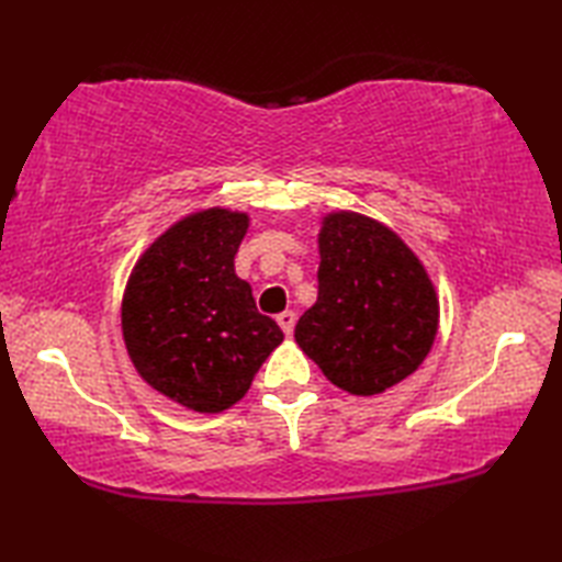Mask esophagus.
Segmentation results:
<instances>
[{
	"label": "esophagus",
	"mask_w": 562,
	"mask_h": 562,
	"mask_svg": "<svg viewBox=\"0 0 562 562\" xmlns=\"http://www.w3.org/2000/svg\"><path fill=\"white\" fill-rule=\"evenodd\" d=\"M278 324H280V328L284 330V336H292L294 324H296L294 312H282V314L278 316Z\"/></svg>",
	"instance_id": "1"
}]
</instances>
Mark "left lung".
I'll return each instance as SVG.
<instances>
[{
  "label": "left lung",
  "instance_id": "8db88e82",
  "mask_svg": "<svg viewBox=\"0 0 562 562\" xmlns=\"http://www.w3.org/2000/svg\"><path fill=\"white\" fill-rule=\"evenodd\" d=\"M318 296L294 340L333 386L376 396L425 362L439 328V296L423 260L367 214L321 217Z\"/></svg>",
  "mask_w": 562,
  "mask_h": 562
}]
</instances>
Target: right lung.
<instances>
[{"mask_svg":"<svg viewBox=\"0 0 562 562\" xmlns=\"http://www.w3.org/2000/svg\"><path fill=\"white\" fill-rule=\"evenodd\" d=\"M248 224L229 207L190 212L154 238L127 278L121 328L130 362L186 411L232 408L284 340L234 270Z\"/></svg>","mask_w":562,"mask_h":562,"instance_id":"add662e5","label":"right lung"}]
</instances>
